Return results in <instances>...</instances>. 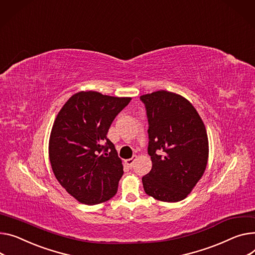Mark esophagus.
I'll use <instances>...</instances> for the list:
<instances>
[{"instance_id": "34e87169", "label": "esophagus", "mask_w": 255, "mask_h": 255, "mask_svg": "<svg viewBox=\"0 0 255 255\" xmlns=\"http://www.w3.org/2000/svg\"><path fill=\"white\" fill-rule=\"evenodd\" d=\"M136 159H137V156H133L131 159H127V160H125V164H126L129 168H131V167L133 166L134 162L136 161Z\"/></svg>"}]
</instances>
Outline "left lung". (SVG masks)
<instances>
[{
	"mask_svg": "<svg viewBox=\"0 0 255 255\" xmlns=\"http://www.w3.org/2000/svg\"><path fill=\"white\" fill-rule=\"evenodd\" d=\"M148 119L151 170L142 177L144 192L159 201L188 197L205 172L209 156L206 127L190 101L159 90L140 96Z\"/></svg>",
	"mask_w": 255,
	"mask_h": 255,
	"instance_id": "obj_1",
	"label": "left lung"
}]
</instances>
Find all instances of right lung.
<instances>
[{
  "instance_id": "obj_1",
  "label": "right lung",
  "mask_w": 255,
  "mask_h": 255,
  "mask_svg": "<svg viewBox=\"0 0 255 255\" xmlns=\"http://www.w3.org/2000/svg\"><path fill=\"white\" fill-rule=\"evenodd\" d=\"M130 100L80 91L55 118L49 138L51 168L62 188L82 204H99L117 194L123 164L107 134Z\"/></svg>"
}]
</instances>
